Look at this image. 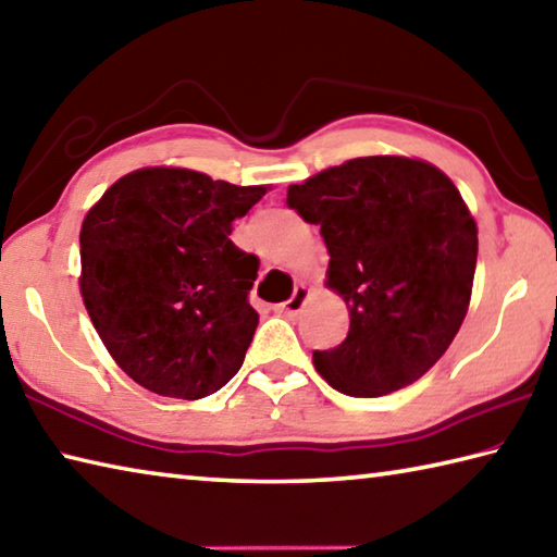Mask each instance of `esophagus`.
Wrapping results in <instances>:
<instances>
[{
    "label": "esophagus",
    "instance_id": "1",
    "mask_svg": "<svg viewBox=\"0 0 557 557\" xmlns=\"http://www.w3.org/2000/svg\"><path fill=\"white\" fill-rule=\"evenodd\" d=\"M307 299H309V289L305 285H297L295 287V295H292L280 309L285 311V313H289V317H295V313H299L301 309H305Z\"/></svg>",
    "mask_w": 557,
    "mask_h": 557
}]
</instances>
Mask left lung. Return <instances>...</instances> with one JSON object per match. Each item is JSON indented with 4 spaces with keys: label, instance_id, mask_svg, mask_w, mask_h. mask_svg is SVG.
Masks as SVG:
<instances>
[{
    "label": "left lung",
    "instance_id": "1",
    "mask_svg": "<svg viewBox=\"0 0 557 557\" xmlns=\"http://www.w3.org/2000/svg\"><path fill=\"white\" fill-rule=\"evenodd\" d=\"M287 205L321 226L331 289L350 329L313 366L348 397H382L436 366L468 313L478 226L448 175L370 156L289 185Z\"/></svg>",
    "mask_w": 557,
    "mask_h": 557
}]
</instances>
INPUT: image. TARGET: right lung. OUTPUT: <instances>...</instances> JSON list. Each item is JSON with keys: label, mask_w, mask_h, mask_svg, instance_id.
<instances>
[{"label": "right lung", "mask_w": 557, "mask_h": 557, "mask_svg": "<svg viewBox=\"0 0 557 557\" xmlns=\"http://www.w3.org/2000/svg\"><path fill=\"white\" fill-rule=\"evenodd\" d=\"M265 187L185 168L111 185L79 231V292L99 338L140 387L201 399L236 375L258 326V258L231 240Z\"/></svg>", "instance_id": "right-lung-1"}]
</instances>
